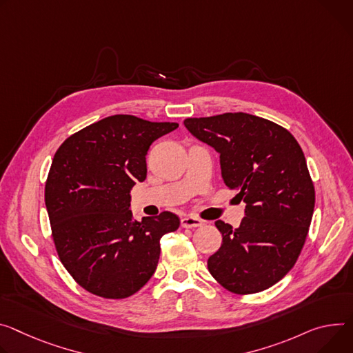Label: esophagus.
Returning <instances> with one entry per match:
<instances>
[{
  "label": "esophagus",
  "mask_w": 353,
  "mask_h": 353,
  "mask_svg": "<svg viewBox=\"0 0 353 353\" xmlns=\"http://www.w3.org/2000/svg\"><path fill=\"white\" fill-rule=\"evenodd\" d=\"M201 225H203V221L196 218V216L187 215V216L181 218V227L183 228H196V227H201Z\"/></svg>",
  "instance_id": "obj_1"
}]
</instances>
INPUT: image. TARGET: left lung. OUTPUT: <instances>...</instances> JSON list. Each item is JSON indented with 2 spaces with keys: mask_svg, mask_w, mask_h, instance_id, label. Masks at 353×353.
I'll list each match as a JSON object with an SVG mask.
<instances>
[{
  "mask_svg": "<svg viewBox=\"0 0 353 353\" xmlns=\"http://www.w3.org/2000/svg\"><path fill=\"white\" fill-rule=\"evenodd\" d=\"M184 126L219 153L223 183L245 203L239 228L215 221L222 245L208 270L232 293L263 292L292 270L308 234L315 191L304 153L283 126L245 112L187 118Z\"/></svg>",
  "mask_w": 353,
  "mask_h": 353,
  "instance_id": "obj_1",
  "label": "left lung"
}]
</instances>
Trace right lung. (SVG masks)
Returning <instances> with one entry per match:
<instances>
[{
    "label": "right lung",
    "instance_id": "add662e5",
    "mask_svg": "<svg viewBox=\"0 0 353 353\" xmlns=\"http://www.w3.org/2000/svg\"><path fill=\"white\" fill-rule=\"evenodd\" d=\"M176 122L111 115L68 138L54 153L45 204L59 258L87 292L104 299L135 294L153 276L159 241L179 228L176 214L137 221L131 190L146 179L150 145Z\"/></svg>",
    "mask_w": 353,
    "mask_h": 353
}]
</instances>
